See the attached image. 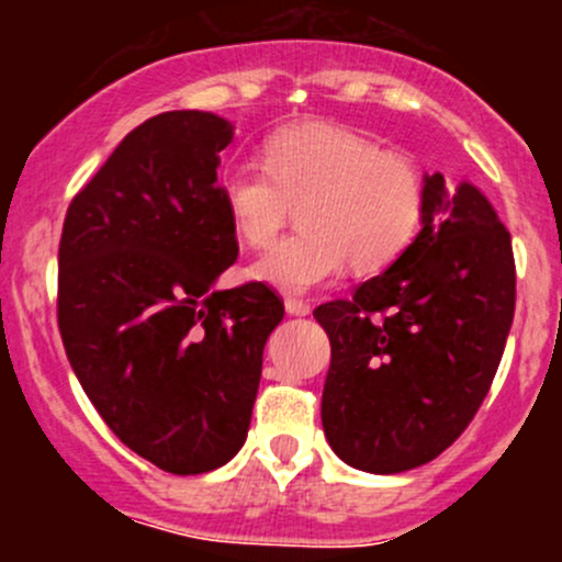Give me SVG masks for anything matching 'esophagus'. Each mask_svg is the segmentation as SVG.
I'll return each mask as SVG.
<instances>
[{"label": "esophagus", "mask_w": 562, "mask_h": 562, "mask_svg": "<svg viewBox=\"0 0 562 562\" xmlns=\"http://www.w3.org/2000/svg\"><path fill=\"white\" fill-rule=\"evenodd\" d=\"M285 310H288V315H296V317L310 315V304L302 302V299H293V296L285 299Z\"/></svg>", "instance_id": "1"}]
</instances>
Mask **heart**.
Returning <instances> with one entry per match:
<instances>
[{"mask_svg":"<svg viewBox=\"0 0 562 562\" xmlns=\"http://www.w3.org/2000/svg\"><path fill=\"white\" fill-rule=\"evenodd\" d=\"M220 192L236 234L269 245L299 206L304 231L252 260L249 277L282 293H307L345 266L375 271L416 236L424 176L402 151L331 122H304L269 135L263 166L234 162Z\"/></svg>","mask_w":562,"mask_h":562,"instance_id":"1","label":"heart"}]
</instances>
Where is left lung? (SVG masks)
Listing matches in <instances>:
<instances>
[{
  "instance_id": "left-lung-1",
  "label": "left lung",
  "mask_w": 562,
  "mask_h": 562,
  "mask_svg": "<svg viewBox=\"0 0 562 562\" xmlns=\"http://www.w3.org/2000/svg\"><path fill=\"white\" fill-rule=\"evenodd\" d=\"M517 304L512 234L484 192L424 176L422 231L353 299L315 310L331 342L323 432L367 473L443 454L479 413Z\"/></svg>"
}]
</instances>
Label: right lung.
Returning a JSON list of instances; mask_svg holds the SVG:
<instances>
[{"label": "right lung", "instance_id": "obj_1", "mask_svg": "<svg viewBox=\"0 0 562 562\" xmlns=\"http://www.w3.org/2000/svg\"><path fill=\"white\" fill-rule=\"evenodd\" d=\"M234 124L166 111L124 135L67 209L61 342L111 432L166 473L241 449L263 345L285 315L263 282L212 291L239 255L217 184Z\"/></svg>", "mask_w": 562, "mask_h": 562}]
</instances>
